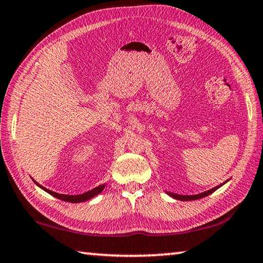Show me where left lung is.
Segmentation results:
<instances>
[{
	"label": "left lung",
	"mask_w": 263,
	"mask_h": 263,
	"mask_svg": "<svg viewBox=\"0 0 263 263\" xmlns=\"http://www.w3.org/2000/svg\"><path fill=\"white\" fill-rule=\"evenodd\" d=\"M226 182H228V181H226ZM226 182H224V183H226ZM224 183H221L220 185H217V186H215V188H212V189L208 190V191H204V193L197 194V195H177V194L168 193V191H166V193H167L169 196H172L173 198L180 199V201H195V199L203 198V197H205V196H209L210 194H212L213 191H216L218 188H220V186H221L222 184H224Z\"/></svg>",
	"instance_id": "1"
}]
</instances>
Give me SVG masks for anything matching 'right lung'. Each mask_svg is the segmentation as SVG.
I'll list each match as a JSON object with an SVG mask.
<instances>
[{
    "instance_id": "add662e5",
    "label": "right lung",
    "mask_w": 263,
    "mask_h": 263,
    "mask_svg": "<svg viewBox=\"0 0 263 263\" xmlns=\"http://www.w3.org/2000/svg\"><path fill=\"white\" fill-rule=\"evenodd\" d=\"M34 183L37 184L38 186H41L42 189L45 190L46 193H48L50 195L54 196V197L61 199V201L69 202V203H80V202L88 201V199L92 198V197H94V196H96L97 194H100L101 191H103V189L105 188V184H102V185L96 186V188L89 190V191H87V193L81 194V195H62V194H58V193H54V191H51V190H48V189H46V188H44L43 185L38 184L35 181H34Z\"/></svg>"
}]
</instances>
